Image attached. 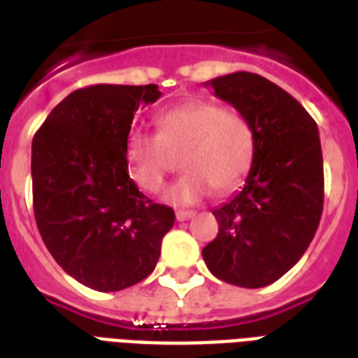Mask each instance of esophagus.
Listing matches in <instances>:
<instances>
[{
	"label": "esophagus",
	"mask_w": 358,
	"mask_h": 358,
	"mask_svg": "<svg viewBox=\"0 0 358 358\" xmlns=\"http://www.w3.org/2000/svg\"><path fill=\"white\" fill-rule=\"evenodd\" d=\"M194 210H176V220L180 222H184V220H189V218H194Z\"/></svg>",
	"instance_id": "34e87169"
}]
</instances>
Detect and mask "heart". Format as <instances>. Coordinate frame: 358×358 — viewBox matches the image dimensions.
<instances>
[{
  "label": "heart",
  "instance_id": "1",
  "mask_svg": "<svg viewBox=\"0 0 358 358\" xmlns=\"http://www.w3.org/2000/svg\"><path fill=\"white\" fill-rule=\"evenodd\" d=\"M257 132L245 115L215 101H187L157 117V134L132 130L126 163L134 184L157 194L182 155L186 174L164 192L172 205H195L217 189L230 194L243 184L255 161Z\"/></svg>",
  "mask_w": 358,
  "mask_h": 358
}]
</instances>
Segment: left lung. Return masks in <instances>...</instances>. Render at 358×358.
I'll return each mask as SVG.
<instances>
[{
  "label": "left lung",
  "instance_id": "1",
  "mask_svg": "<svg viewBox=\"0 0 358 358\" xmlns=\"http://www.w3.org/2000/svg\"><path fill=\"white\" fill-rule=\"evenodd\" d=\"M205 86L251 120L257 151L240 194L213 210L218 234L203 259L222 282L264 287L303 257L322 217L318 126L297 99L259 74L241 71Z\"/></svg>",
  "mask_w": 358,
  "mask_h": 358
}]
</instances>
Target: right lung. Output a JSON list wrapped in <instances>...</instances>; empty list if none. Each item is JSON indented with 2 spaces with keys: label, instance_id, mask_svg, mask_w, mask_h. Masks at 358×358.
<instances>
[{
  "label": "right lung",
  "instance_id": "right-lung-1",
  "mask_svg": "<svg viewBox=\"0 0 358 358\" xmlns=\"http://www.w3.org/2000/svg\"><path fill=\"white\" fill-rule=\"evenodd\" d=\"M155 84H95L69 94L32 140V199L42 240L69 276L97 292L138 284L155 268L174 210L128 174L126 138Z\"/></svg>",
  "mask_w": 358,
  "mask_h": 358
}]
</instances>
